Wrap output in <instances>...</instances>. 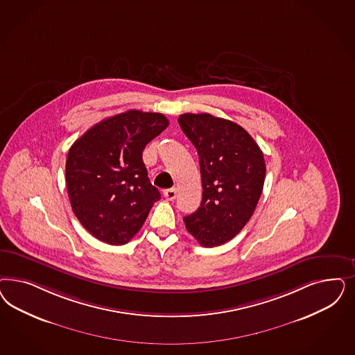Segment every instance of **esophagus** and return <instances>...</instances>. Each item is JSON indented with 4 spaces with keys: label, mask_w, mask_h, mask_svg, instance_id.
<instances>
[{
    "label": "esophagus",
    "mask_w": 355,
    "mask_h": 355,
    "mask_svg": "<svg viewBox=\"0 0 355 355\" xmlns=\"http://www.w3.org/2000/svg\"><path fill=\"white\" fill-rule=\"evenodd\" d=\"M163 195H164V197H166L168 201H172V200H175L176 196H178V189H176V188L166 189V191L163 192Z\"/></svg>",
    "instance_id": "1"
}]
</instances>
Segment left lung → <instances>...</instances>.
Returning a JSON list of instances; mask_svg holds the SVG:
<instances>
[{"label":"left lung","instance_id":"left-lung-1","mask_svg":"<svg viewBox=\"0 0 355 355\" xmlns=\"http://www.w3.org/2000/svg\"><path fill=\"white\" fill-rule=\"evenodd\" d=\"M193 144L202 180V201L184 217L185 229L202 247L231 241L247 225L263 192V151L241 125L210 114L179 116Z\"/></svg>","mask_w":355,"mask_h":355}]
</instances>
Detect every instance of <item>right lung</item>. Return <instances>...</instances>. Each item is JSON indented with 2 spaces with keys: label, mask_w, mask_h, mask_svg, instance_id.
I'll use <instances>...</instances> for the list:
<instances>
[{
  "label": "right lung",
  "mask_w": 355,
  "mask_h": 355,
  "mask_svg": "<svg viewBox=\"0 0 355 355\" xmlns=\"http://www.w3.org/2000/svg\"><path fill=\"white\" fill-rule=\"evenodd\" d=\"M167 126L164 114L129 110L92 126L69 149L70 205L96 239L123 245L145 223L160 193L150 183L142 151Z\"/></svg>",
  "instance_id": "1"
}]
</instances>
